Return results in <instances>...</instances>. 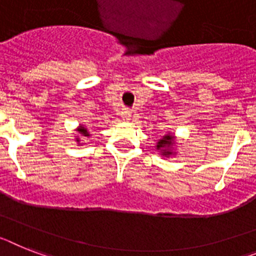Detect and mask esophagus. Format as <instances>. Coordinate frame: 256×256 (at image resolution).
<instances>
[{"instance_id":"34e87169","label":"esophagus","mask_w":256,"mask_h":256,"mask_svg":"<svg viewBox=\"0 0 256 256\" xmlns=\"http://www.w3.org/2000/svg\"><path fill=\"white\" fill-rule=\"evenodd\" d=\"M121 117L124 118V121H128V120H130V117H132V112H130V110H124L121 113Z\"/></svg>"}]
</instances>
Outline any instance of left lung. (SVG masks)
I'll list each match as a JSON object with an SVG mask.
<instances>
[{
    "instance_id": "8db88e82",
    "label": "left lung",
    "mask_w": 256,
    "mask_h": 256,
    "mask_svg": "<svg viewBox=\"0 0 256 256\" xmlns=\"http://www.w3.org/2000/svg\"><path fill=\"white\" fill-rule=\"evenodd\" d=\"M172 142H173V136L170 135H165L164 138L161 139L158 143V148H165L172 146ZM164 154H170V151H164Z\"/></svg>"
}]
</instances>
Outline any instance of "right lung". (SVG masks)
<instances>
[{"label": "right lung", "instance_id": "right-lung-1", "mask_svg": "<svg viewBox=\"0 0 256 256\" xmlns=\"http://www.w3.org/2000/svg\"><path fill=\"white\" fill-rule=\"evenodd\" d=\"M79 132H82V134L84 135V136H88V132H87V130H86L84 128H79Z\"/></svg>", "mask_w": 256, "mask_h": 256}]
</instances>
